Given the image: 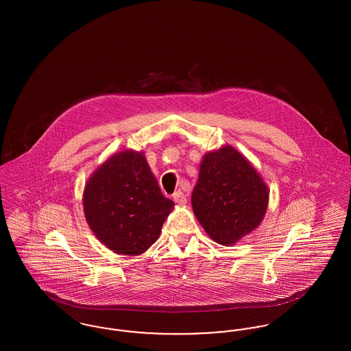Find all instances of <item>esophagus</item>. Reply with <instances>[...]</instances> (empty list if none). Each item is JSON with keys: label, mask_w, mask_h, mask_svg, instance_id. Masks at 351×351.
I'll list each match as a JSON object with an SVG mask.
<instances>
[{"label": "esophagus", "mask_w": 351, "mask_h": 351, "mask_svg": "<svg viewBox=\"0 0 351 351\" xmlns=\"http://www.w3.org/2000/svg\"><path fill=\"white\" fill-rule=\"evenodd\" d=\"M173 200L176 201L178 204H180V205H184V204H186V196L184 195V192H182V191H176L173 193Z\"/></svg>", "instance_id": "34e87169"}]
</instances>
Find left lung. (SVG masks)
<instances>
[{
	"label": "left lung",
	"instance_id": "obj_1",
	"mask_svg": "<svg viewBox=\"0 0 351 351\" xmlns=\"http://www.w3.org/2000/svg\"><path fill=\"white\" fill-rule=\"evenodd\" d=\"M191 200L209 237L219 245H232L265 217L268 188L246 158L226 146L204 156Z\"/></svg>",
	"mask_w": 351,
	"mask_h": 351
}]
</instances>
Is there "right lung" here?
Returning <instances> with one entry per match:
<instances>
[{"label":"right lung","instance_id":"obj_1","mask_svg":"<svg viewBox=\"0 0 351 351\" xmlns=\"http://www.w3.org/2000/svg\"><path fill=\"white\" fill-rule=\"evenodd\" d=\"M173 201L162 195L141 152L122 151L108 159L84 189L85 218L110 250L138 255L156 242Z\"/></svg>","mask_w":351,"mask_h":351}]
</instances>
